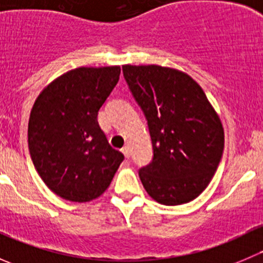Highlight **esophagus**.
Here are the masks:
<instances>
[{"label": "esophagus", "mask_w": 263, "mask_h": 263, "mask_svg": "<svg viewBox=\"0 0 263 263\" xmlns=\"http://www.w3.org/2000/svg\"><path fill=\"white\" fill-rule=\"evenodd\" d=\"M122 153L124 154V156H126V158H129V147H128V145H126V146L122 147Z\"/></svg>", "instance_id": "obj_1"}]
</instances>
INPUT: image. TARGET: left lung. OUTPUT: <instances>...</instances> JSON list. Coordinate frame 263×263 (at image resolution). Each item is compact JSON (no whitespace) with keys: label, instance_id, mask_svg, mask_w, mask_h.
<instances>
[{"label":"left lung","instance_id":"1","mask_svg":"<svg viewBox=\"0 0 263 263\" xmlns=\"http://www.w3.org/2000/svg\"><path fill=\"white\" fill-rule=\"evenodd\" d=\"M132 97L147 121L153 160L139 171L156 202L176 206L208 187L224 150V129L193 79L156 65L122 67Z\"/></svg>","mask_w":263,"mask_h":263}]
</instances>
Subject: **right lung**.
Returning a JSON list of instances; mask_svg holds the SVG:
<instances>
[{
	"label": "right lung",
	"mask_w": 263,
	"mask_h": 263,
	"mask_svg": "<svg viewBox=\"0 0 263 263\" xmlns=\"http://www.w3.org/2000/svg\"><path fill=\"white\" fill-rule=\"evenodd\" d=\"M119 73V66L68 71L34 103L28 127L30 158L47 187L65 200L99 197L123 161L98 123Z\"/></svg>",
	"instance_id": "add662e5"
}]
</instances>
